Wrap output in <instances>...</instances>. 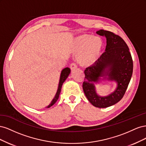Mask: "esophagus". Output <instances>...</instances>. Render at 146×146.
<instances>
[{"label": "esophagus", "instance_id": "esophagus-1", "mask_svg": "<svg viewBox=\"0 0 146 146\" xmlns=\"http://www.w3.org/2000/svg\"><path fill=\"white\" fill-rule=\"evenodd\" d=\"M70 69H71L72 70H76V69H77V65H76V64H75V63L70 64Z\"/></svg>", "mask_w": 146, "mask_h": 146}]
</instances>
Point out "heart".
Listing matches in <instances>:
<instances>
[{
	"mask_svg": "<svg viewBox=\"0 0 146 146\" xmlns=\"http://www.w3.org/2000/svg\"><path fill=\"white\" fill-rule=\"evenodd\" d=\"M70 49L77 56L78 63L83 67H90L98 61L103 48V42L99 37L82 35L70 42Z\"/></svg>",
	"mask_w": 146,
	"mask_h": 146,
	"instance_id": "obj_1",
	"label": "heart"
}]
</instances>
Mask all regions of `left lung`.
I'll return each instance as SVG.
<instances>
[{
  "mask_svg": "<svg viewBox=\"0 0 146 146\" xmlns=\"http://www.w3.org/2000/svg\"><path fill=\"white\" fill-rule=\"evenodd\" d=\"M107 39L105 52L98 61L85 70L83 89L88 100L96 107L107 108L120 101L126 91L133 73V60L123 39L104 30L96 32ZM115 81V90L107 96L96 93L95 85L102 81Z\"/></svg>",
  "mask_w": 146,
  "mask_h": 146,
  "instance_id": "8db88e82",
  "label": "left lung"
}]
</instances>
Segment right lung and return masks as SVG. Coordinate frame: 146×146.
<instances>
[{
	"label": "right lung",
	"mask_w": 146,
	"mask_h": 146,
	"mask_svg": "<svg viewBox=\"0 0 146 146\" xmlns=\"http://www.w3.org/2000/svg\"><path fill=\"white\" fill-rule=\"evenodd\" d=\"M70 73V69L69 68H65L64 69H63L62 70H61L59 84H58V90H57V91H56V93L54 97V98L52 99L51 103L47 106V108H50V107H52L53 105H54L55 104L57 100L58 99L59 96H60V92H61V87H62V85H63V83L66 80V78H68Z\"/></svg>",
	"instance_id": "add662e5"
}]
</instances>
